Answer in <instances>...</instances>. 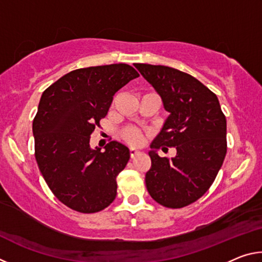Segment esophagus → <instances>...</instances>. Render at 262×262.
I'll return each mask as SVG.
<instances>
[{
  "label": "esophagus",
  "instance_id": "34e87169",
  "mask_svg": "<svg viewBox=\"0 0 262 262\" xmlns=\"http://www.w3.org/2000/svg\"><path fill=\"white\" fill-rule=\"evenodd\" d=\"M129 152H130V157L132 158H134L137 154H139V150H137L136 148H134V147H130L129 148Z\"/></svg>",
  "mask_w": 262,
  "mask_h": 262
}]
</instances>
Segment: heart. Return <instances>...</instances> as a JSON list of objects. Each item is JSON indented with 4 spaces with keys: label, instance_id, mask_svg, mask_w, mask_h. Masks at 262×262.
Wrapping results in <instances>:
<instances>
[{
    "label": "heart",
    "instance_id": "obj_1",
    "mask_svg": "<svg viewBox=\"0 0 262 262\" xmlns=\"http://www.w3.org/2000/svg\"><path fill=\"white\" fill-rule=\"evenodd\" d=\"M123 139H125L128 143L130 144H140L142 142V134L139 129H136L134 127H128L122 133Z\"/></svg>",
    "mask_w": 262,
    "mask_h": 262
}]
</instances>
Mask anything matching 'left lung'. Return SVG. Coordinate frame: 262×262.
Here are the masks:
<instances>
[{
	"label": "left lung",
	"instance_id": "8db88e82",
	"mask_svg": "<svg viewBox=\"0 0 262 262\" xmlns=\"http://www.w3.org/2000/svg\"><path fill=\"white\" fill-rule=\"evenodd\" d=\"M134 66L170 113L150 144L147 189L164 207L188 206L209 189L227 154V120L219 98L200 81L178 69ZM163 145L174 146L176 156L159 157L157 150Z\"/></svg>",
	"mask_w": 262,
	"mask_h": 262
}]
</instances>
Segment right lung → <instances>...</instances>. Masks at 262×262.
<instances>
[{
    "mask_svg": "<svg viewBox=\"0 0 262 262\" xmlns=\"http://www.w3.org/2000/svg\"><path fill=\"white\" fill-rule=\"evenodd\" d=\"M139 76L126 63L97 66L73 70L42 92L32 125L35 159L53 194L73 210L100 211L117 196L129 149L112 141L101 152L90 136L115 92Z\"/></svg>",
    "mask_w": 262,
    "mask_h": 262,
    "instance_id": "add662e5",
    "label": "right lung"
}]
</instances>
